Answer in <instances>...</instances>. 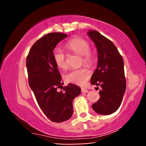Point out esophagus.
Instances as JSON below:
<instances>
[{
  "label": "esophagus",
  "instance_id": "34e87169",
  "mask_svg": "<svg viewBox=\"0 0 146 146\" xmlns=\"http://www.w3.org/2000/svg\"><path fill=\"white\" fill-rule=\"evenodd\" d=\"M81 91H82V93H88V90H87V89L82 88H81Z\"/></svg>",
  "mask_w": 146,
  "mask_h": 146
}]
</instances>
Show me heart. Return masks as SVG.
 I'll list each match as a JSON object with an SVG mask.
<instances>
[{
	"label": "heart",
	"instance_id": "heart-1",
	"mask_svg": "<svg viewBox=\"0 0 146 146\" xmlns=\"http://www.w3.org/2000/svg\"><path fill=\"white\" fill-rule=\"evenodd\" d=\"M69 51L76 55L82 56V62L88 65H93L95 61V55L90 49V44L88 40L82 38L71 39L66 44ZM53 57L58 68L66 70L68 68L66 56L60 49L54 51ZM91 75V71L86 68H81L69 71L64 76L66 80L76 85L82 86L87 82Z\"/></svg>",
	"mask_w": 146,
	"mask_h": 146
}]
</instances>
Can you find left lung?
I'll return each instance as SVG.
<instances>
[{
    "label": "left lung",
    "mask_w": 146,
    "mask_h": 146,
    "mask_svg": "<svg viewBox=\"0 0 146 146\" xmlns=\"http://www.w3.org/2000/svg\"><path fill=\"white\" fill-rule=\"evenodd\" d=\"M88 34L98 51V65L91 84L101 87L100 98L92 108L98 114L111 115L120 107L126 89L122 56L115 44L99 32L90 30Z\"/></svg>",
    "instance_id": "8db88e82"
}]
</instances>
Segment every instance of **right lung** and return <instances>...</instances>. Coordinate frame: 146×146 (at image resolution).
<instances>
[{
  "label": "right lung",
  "mask_w": 146,
  "mask_h": 146,
  "mask_svg": "<svg viewBox=\"0 0 146 146\" xmlns=\"http://www.w3.org/2000/svg\"><path fill=\"white\" fill-rule=\"evenodd\" d=\"M66 34L50 33L32 46L26 58L28 82L41 110L54 122L68 120L73 115V100L80 94L78 86L69 84L63 91L61 75L53 57V50Z\"/></svg>",
  "instance_id": "1"
}]
</instances>
